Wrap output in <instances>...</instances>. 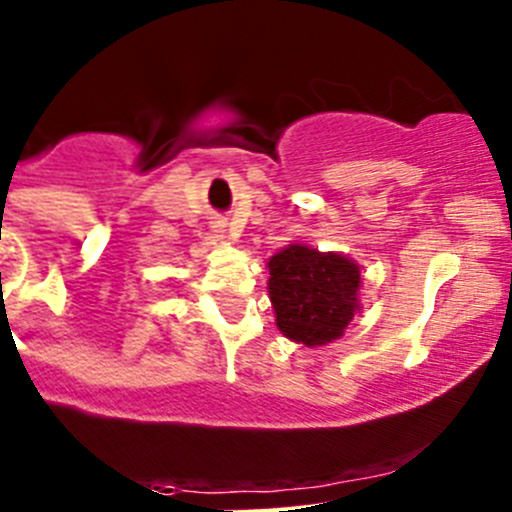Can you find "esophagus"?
Returning a JSON list of instances; mask_svg holds the SVG:
<instances>
[{
  "label": "esophagus",
  "mask_w": 512,
  "mask_h": 512,
  "mask_svg": "<svg viewBox=\"0 0 512 512\" xmlns=\"http://www.w3.org/2000/svg\"><path fill=\"white\" fill-rule=\"evenodd\" d=\"M218 227H220V225H218ZM220 232H223V230H220Z\"/></svg>",
  "instance_id": "34e87169"
}]
</instances>
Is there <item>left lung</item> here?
Returning <instances> with one entry per match:
<instances>
[{"instance_id":"left-lung-1","label":"left lung","mask_w":512,"mask_h":512,"mask_svg":"<svg viewBox=\"0 0 512 512\" xmlns=\"http://www.w3.org/2000/svg\"><path fill=\"white\" fill-rule=\"evenodd\" d=\"M275 324L304 347H324L344 334L359 312V265L337 252L287 245L267 262Z\"/></svg>"}]
</instances>
